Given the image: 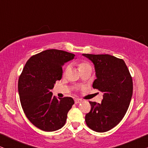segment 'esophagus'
<instances>
[{
    "instance_id": "esophagus-1",
    "label": "esophagus",
    "mask_w": 148,
    "mask_h": 148,
    "mask_svg": "<svg viewBox=\"0 0 148 148\" xmlns=\"http://www.w3.org/2000/svg\"><path fill=\"white\" fill-rule=\"evenodd\" d=\"M82 102V99H79V98H75V104H79V103H80Z\"/></svg>"
}]
</instances>
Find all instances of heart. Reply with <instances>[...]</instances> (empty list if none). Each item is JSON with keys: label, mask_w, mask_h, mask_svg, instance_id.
Masks as SVG:
<instances>
[{"label": "heart", "mask_w": 148, "mask_h": 148, "mask_svg": "<svg viewBox=\"0 0 148 148\" xmlns=\"http://www.w3.org/2000/svg\"><path fill=\"white\" fill-rule=\"evenodd\" d=\"M78 68H79V70L82 71L88 68H92V66H91V64L88 62L81 61L80 62H79L78 63ZM68 69H69V66H66V71H67Z\"/></svg>", "instance_id": "b5f03b06"}]
</instances>
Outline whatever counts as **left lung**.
Here are the masks:
<instances>
[{"label": "left lung", "instance_id": "left-lung-1", "mask_svg": "<svg viewBox=\"0 0 148 148\" xmlns=\"http://www.w3.org/2000/svg\"><path fill=\"white\" fill-rule=\"evenodd\" d=\"M94 64L96 79L93 88L104 93L100 104L90 102L86 115L89 128L103 133L116 126L126 114L133 94V81L123 59L110 54H83Z\"/></svg>", "mask_w": 148, "mask_h": 148}]
</instances>
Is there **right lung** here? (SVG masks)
Returning <instances> with one entry per match:
<instances>
[{
    "mask_svg": "<svg viewBox=\"0 0 148 148\" xmlns=\"http://www.w3.org/2000/svg\"><path fill=\"white\" fill-rule=\"evenodd\" d=\"M75 54L56 49L46 50L32 56L26 62L18 81L20 102L24 113L36 127L54 131L65 124L73 105L71 97L52 96L56 82L62 78V66Z\"/></svg>",
    "mask_w": 148,
    "mask_h": 148,
    "instance_id": "add662e5",
    "label": "right lung"
}]
</instances>
